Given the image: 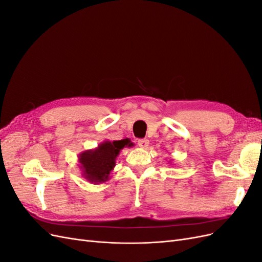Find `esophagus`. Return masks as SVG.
Masks as SVG:
<instances>
[{"label":"esophagus","instance_id":"34e87169","mask_svg":"<svg viewBox=\"0 0 262 262\" xmlns=\"http://www.w3.org/2000/svg\"><path fill=\"white\" fill-rule=\"evenodd\" d=\"M148 143H149V142H148L147 139H140L138 141V145L142 148H146L148 146Z\"/></svg>","mask_w":262,"mask_h":262}]
</instances>
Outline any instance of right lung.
Here are the masks:
<instances>
[{
    "label": "right lung",
    "instance_id": "add662e5",
    "mask_svg": "<svg viewBox=\"0 0 262 262\" xmlns=\"http://www.w3.org/2000/svg\"><path fill=\"white\" fill-rule=\"evenodd\" d=\"M129 139L104 141L95 149H89L78 156L83 176L92 184H101L109 179V173L116 165V158L124 146H132Z\"/></svg>",
    "mask_w": 262,
    "mask_h": 262
}]
</instances>
